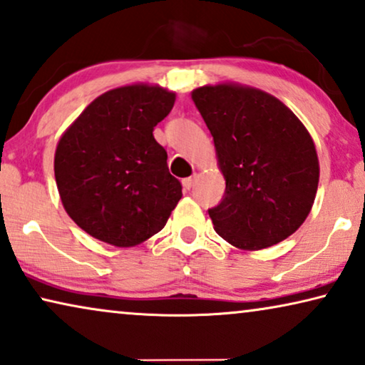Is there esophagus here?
<instances>
[{"label": "esophagus", "mask_w": 365, "mask_h": 365, "mask_svg": "<svg viewBox=\"0 0 365 365\" xmlns=\"http://www.w3.org/2000/svg\"><path fill=\"white\" fill-rule=\"evenodd\" d=\"M195 179H197V176H195V174H192L191 178H186V179H182V186H184V189H191L192 186H194V182H195Z\"/></svg>", "instance_id": "obj_1"}]
</instances>
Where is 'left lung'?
Masks as SVG:
<instances>
[{"label":"left lung","mask_w":365,"mask_h":365,"mask_svg":"<svg viewBox=\"0 0 365 365\" xmlns=\"http://www.w3.org/2000/svg\"><path fill=\"white\" fill-rule=\"evenodd\" d=\"M214 138L225 192L209 209L214 229L244 250L294 234L313 207L319 163L313 140L292 110L257 88L205 86L192 92Z\"/></svg>","instance_id":"obj_1"}]
</instances>
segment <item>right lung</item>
<instances>
[{"mask_svg": "<svg viewBox=\"0 0 365 365\" xmlns=\"http://www.w3.org/2000/svg\"><path fill=\"white\" fill-rule=\"evenodd\" d=\"M174 93L126 86L95 98L59 140L54 158L62 204L76 224L115 247L138 245L166 225L182 197L153 130Z\"/></svg>", "mask_w": 365, "mask_h": 365, "instance_id": "right-lung-1", "label": "right lung"}]
</instances>
